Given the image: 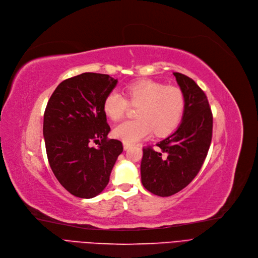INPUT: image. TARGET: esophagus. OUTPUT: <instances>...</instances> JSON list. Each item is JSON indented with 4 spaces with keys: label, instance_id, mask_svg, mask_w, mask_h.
I'll return each instance as SVG.
<instances>
[{
    "label": "esophagus",
    "instance_id": "esophagus-1",
    "mask_svg": "<svg viewBox=\"0 0 258 258\" xmlns=\"http://www.w3.org/2000/svg\"><path fill=\"white\" fill-rule=\"evenodd\" d=\"M129 148H130V145H129V144L124 143V150H128Z\"/></svg>",
    "mask_w": 258,
    "mask_h": 258
}]
</instances>
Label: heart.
Returning <instances> with one entry per match:
<instances>
[{"mask_svg":"<svg viewBox=\"0 0 258 258\" xmlns=\"http://www.w3.org/2000/svg\"><path fill=\"white\" fill-rule=\"evenodd\" d=\"M126 93L131 104L139 105L134 119L118 124L114 137L126 144L148 137L153 131L154 136L163 137L173 131L183 116L186 107L185 94L174 86H165L151 80H143L129 85ZM128 108V101L118 91L109 92L104 101V111L113 120L124 116Z\"/></svg>","mask_w":258,"mask_h":258,"instance_id":"obj_1","label":"heart"}]
</instances>
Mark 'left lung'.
Instances as JSON below:
<instances>
[{
	"label": "left lung",
	"instance_id": "1",
	"mask_svg": "<svg viewBox=\"0 0 258 258\" xmlns=\"http://www.w3.org/2000/svg\"><path fill=\"white\" fill-rule=\"evenodd\" d=\"M186 107L181 124L165 140L143 149V186L158 196H171L198 175L212 140L213 116L205 92L192 79L173 72Z\"/></svg>",
	"mask_w": 258,
	"mask_h": 258
}]
</instances>
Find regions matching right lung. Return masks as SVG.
<instances>
[{
    "mask_svg": "<svg viewBox=\"0 0 258 258\" xmlns=\"http://www.w3.org/2000/svg\"><path fill=\"white\" fill-rule=\"evenodd\" d=\"M117 84L108 75L85 72L60 83L48 101L43 134L49 165L69 193L92 199L108 185L122 152L121 142L107 138L104 101ZM99 142L96 149L90 143Z\"/></svg>",
    "mask_w": 258,
    "mask_h": 258,
    "instance_id": "add662e5",
    "label": "right lung"
}]
</instances>
